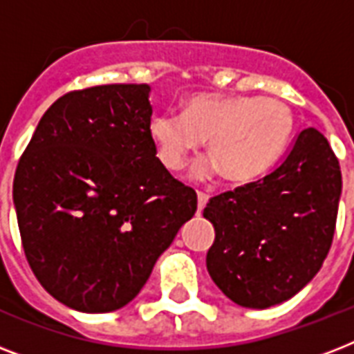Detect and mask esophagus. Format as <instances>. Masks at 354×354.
Masks as SVG:
<instances>
[{"instance_id": "34e87169", "label": "esophagus", "mask_w": 354, "mask_h": 354, "mask_svg": "<svg viewBox=\"0 0 354 354\" xmlns=\"http://www.w3.org/2000/svg\"><path fill=\"white\" fill-rule=\"evenodd\" d=\"M196 196H198V211H202L207 204V200H209V194H205L204 191H196Z\"/></svg>"}]
</instances>
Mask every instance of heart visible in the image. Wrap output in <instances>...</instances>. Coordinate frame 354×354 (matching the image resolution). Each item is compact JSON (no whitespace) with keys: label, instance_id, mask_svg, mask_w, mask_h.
<instances>
[{"label":"heart","instance_id":"1","mask_svg":"<svg viewBox=\"0 0 354 354\" xmlns=\"http://www.w3.org/2000/svg\"><path fill=\"white\" fill-rule=\"evenodd\" d=\"M290 106L275 97L193 95L183 112L163 110L150 119L156 154L178 171L207 138L211 156L194 165L196 176L222 171L232 183H246L268 171L290 138Z\"/></svg>","mask_w":354,"mask_h":354}]
</instances>
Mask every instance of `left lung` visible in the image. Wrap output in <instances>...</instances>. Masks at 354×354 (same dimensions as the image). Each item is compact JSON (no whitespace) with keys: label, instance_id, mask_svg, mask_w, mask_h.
<instances>
[{"label":"left lung","instance_id":"obj_1","mask_svg":"<svg viewBox=\"0 0 354 354\" xmlns=\"http://www.w3.org/2000/svg\"><path fill=\"white\" fill-rule=\"evenodd\" d=\"M340 194L338 158L324 133L305 128L274 171L205 205L215 226L205 259L211 279L248 308L296 296L329 253Z\"/></svg>","mask_w":354,"mask_h":354}]
</instances>
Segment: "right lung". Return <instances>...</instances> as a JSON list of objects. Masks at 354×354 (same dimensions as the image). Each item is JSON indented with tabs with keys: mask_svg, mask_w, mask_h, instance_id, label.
Masks as SVG:
<instances>
[{
	"mask_svg": "<svg viewBox=\"0 0 354 354\" xmlns=\"http://www.w3.org/2000/svg\"><path fill=\"white\" fill-rule=\"evenodd\" d=\"M149 84L69 91L40 119L14 174L25 257L80 313L124 307L149 279L196 193L156 158Z\"/></svg>",
	"mask_w": 354,
	"mask_h": 354,
	"instance_id": "obj_1",
	"label": "right lung"
}]
</instances>
